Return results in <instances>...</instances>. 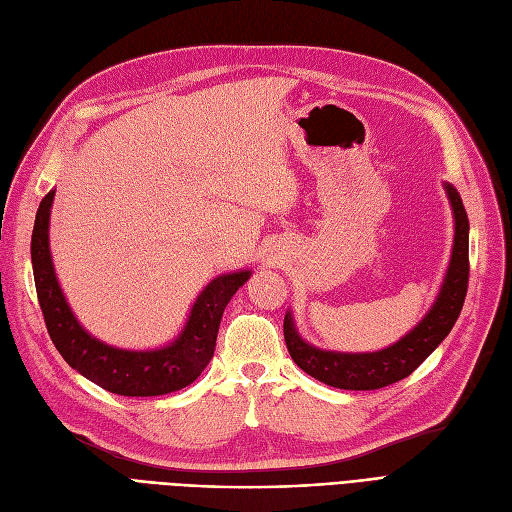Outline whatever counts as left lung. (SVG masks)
<instances>
[{
  "label": "left lung",
  "instance_id": "1",
  "mask_svg": "<svg viewBox=\"0 0 512 512\" xmlns=\"http://www.w3.org/2000/svg\"><path fill=\"white\" fill-rule=\"evenodd\" d=\"M455 216V239L453 254L445 284L440 288L436 303L407 337H402L392 347L373 351V354H337V351H322L305 343L294 328L292 315L284 317V339L292 360L301 366L307 375L339 390H379L392 385L424 362L432 351L443 343L451 332L457 317L462 313L464 298L468 292V214L464 209L460 192L451 184L445 186Z\"/></svg>",
  "mask_w": 512,
  "mask_h": 512
}]
</instances>
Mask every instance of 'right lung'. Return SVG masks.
Returning a JSON list of instances; mask_svg holds the SVG:
<instances>
[{
	"label": "right lung",
	"instance_id": "add662e5",
	"mask_svg": "<svg viewBox=\"0 0 512 512\" xmlns=\"http://www.w3.org/2000/svg\"><path fill=\"white\" fill-rule=\"evenodd\" d=\"M55 190L42 199L31 233L35 292L52 343L63 360L103 390L120 396H163L195 381L216 351L224 307L250 271L220 275L199 294L175 343L154 351H127L93 339L74 317L55 277L48 248V220Z\"/></svg>",
	"mask_w": 512,
	"mask_h": 512
}]
</instances>
